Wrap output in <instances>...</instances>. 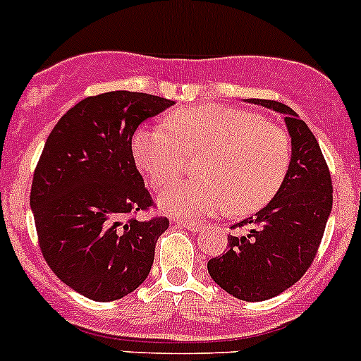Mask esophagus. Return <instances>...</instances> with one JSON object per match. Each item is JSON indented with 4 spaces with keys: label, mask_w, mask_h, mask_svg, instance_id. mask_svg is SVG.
Listing matches in <instances>:
<instances>
[{
    "label": "esophagus",
    "mask_w": 361,
    "mask_h": 361,
    "mask_svg": "<svg viewBox=\"0 0 361 361\" xmlns=\"http://www.w3.org/2000/svg\"><path fill=\"white\" fill-rule=\"evenodd\" d=\"M176 224L180 225V227H185L188 228V231H194V232H199L202 228V224H197V221H190V220H176Z\"/></svg>",
    "instance_id": "1"
}]
</instances>
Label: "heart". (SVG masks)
<instances>
[{"instance_id":"heart-1","label":"heart","mask_w":361,"mask_h":361,"mask_svg":"<svg viewBox=\"0 0 361 361\" xmlns=\"http://www.w3.org/2000/svg\"><path fill=\"white\" fill-rule=\"evenodd\" d=\"M166 127L140 129L133 140L134 160L157 190L187 173L188 159L206 154L199 164L202 178L174 185L160 197L171 214L253 213L272 201L288 174V133L255 111L188 106L174 111Z\"/></svg>"}]
</instances>
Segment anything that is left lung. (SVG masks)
Returning a JSON list of instances; mask_svg holds the SVG:
<instances>
[{
  "label": "left lung",
  "mask_w": 361,
  "mask_h": 361,
  "mask_svg": "<svg viewBox=\"0 0 361 361\" xmlns=\"http://www.w3.org/2000/svg\"><path fill=\"white\" fill-rule=\"evenodd\" d=\"M250 103L285 115L292 136V164L272 201L232 225L231 228L245 232L228 235V250L211 258L207 271L232 297L260 302L285 292L311 267L332 211L334 187L326 160L307 123L278 101Z\"/></svg>",
  "instance_id": "1"
}]
</instances>
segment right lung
Returning a JSON list of instances; mask_svg holds the SVG:
<instances>
[{"mask_svg":"<svg viewBox=\"0 0 361 361\" xmlns=\"http://www.w3.org/2000/svg\"><path fill=\"white\" fill-rule=\"evenodd\" d=\"M171 104L129 90L90 96L47 137L29 197L38 245L54 274L90 300L134 292L169 227L166 216L137 218L155 202L134 162L133 136Z\"/></svg>","mask_w":361,"mask_h":361,"instance_id":"add662e5","label":"right lung"}]
</instances>
